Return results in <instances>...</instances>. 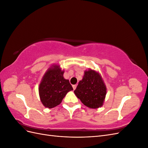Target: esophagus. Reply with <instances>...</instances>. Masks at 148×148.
I'll use <instances>...</instances> for the list:
<instances>
[{
    "label": "esophagus",
    "mask_w": 148,
    "mask_h": 148,
    "mask_svg": "<svg viewBox=\"0 0 148 148\" xmlns=\"http://www.w3.org/2000/svg\"><path fill=\"white\" fill-rule=\"evenodd\" d=\"M73 89L75 90V89H76V88H77V84H74V85H73Z\"/></svg>",
    "instance_id": "1"
}]
</instances>
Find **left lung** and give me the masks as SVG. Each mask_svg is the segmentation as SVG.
<instances>
[{"label": "left lung", "instance_id": "1", "mask_svg": "<svg viewBox=\"0 0 148 148\" xmlns=\"http://www.w3.org/2000/svg\"><path fill=\"white\" fill-rule=\"evenodd\" d=\"M74 92L84 105L89 108L97 109L103 105L107 88L101 75L89 69L84 71L83 78Z\"/></svg>", "mask_w": 148, "mask_h": 148}]
</instances>
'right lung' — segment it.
I'll use <instances>...</instances> for the list:
<instances>
[{"instance_id":"add662e5","label":"right lung","mask_w":148,"mask_h":148,"mask_svg":"<svg viewBox=\"0 0 148 148\" xmlns=\"http://www.w3.org/2000/svg\"><path fill=\"white\" fill-rule=\"evenodd\" d=\"M64 73L59 65H53L43 76L39 95L45 107L51 109L59 105L67 92L73 90L69 80L64 78Z\"/></svg>"}]
</instances>
